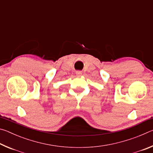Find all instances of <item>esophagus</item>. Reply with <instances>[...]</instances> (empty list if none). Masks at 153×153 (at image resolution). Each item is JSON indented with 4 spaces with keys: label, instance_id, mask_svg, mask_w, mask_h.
<instances>
[{
    "label": "esophagus",
    "instance_id": "esophagus-1",
    "mask_svg": "<svg viewBox=\"0 0 153 153\" xmlns=\"http://www.w3.org/2000/svg\"><path fill=\"white\" fill-rule=\"evenodd\" d=\"M76 75H77V76H81L82 75V71H76Z\"/></svg>",
    "mask_w": 153,
    "mask_h": 153
}]
</instances>
